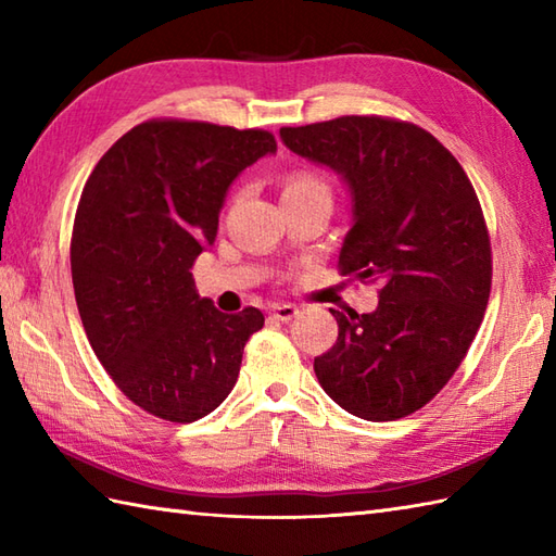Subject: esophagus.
Segmentation results:
<instances>
[{"label":"esophagus","mask_w":556,"mask_h":556,"mask_svg":"<svg viewBox=\"0 0 556 556\" xmlns=\"http://www.w3.org/2000/svg\"><path fill=\"white\" fill-rule=\"evenodd\" d=\"M269 315L275 317V320H281V323H289L291 317L299 315V308L293 303H275L269 308Z\"/></svg>","instance_id":"1"}]
</instances>
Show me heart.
Masks as SVG:
<instances>
[{"label":"heart","instance_id":"obj_1","mask_svg":"<svg viewBox=\"0 0 556 556\" xmlns=\"http://www.w3.org/2000/svg\"><path fill=\"white\" fill-rule=\"evenodd\" d=\"M285 195H327L329 198V186L317 174L301 169V172H293L287 179Z\"/></svg>","mask_w":556,"mask_h":556}]
</instances>
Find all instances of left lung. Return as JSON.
Segmentation results:
<instances>
[{"mask_svg":"<svg viewBox=\"0 0 556 556\" xmlns=\"http://www.w3.org/2000/svg\"><path fill=\"white\" fill-rule=\"evenodd\" d=\"M296 155L344 176L353 227L344 277L380 285L372 313L334 308L337 344L315 358L329 399L363 420L406 418L452 380L492 287V248L473 184L440 140L389 116L279 128Z\"/></svg>","mask_w":556,"mask_h":556,"instance_id":"1","label":"left lung"}]
</instances>
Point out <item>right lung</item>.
Listing matches in <instances>:
<instances>
[{
  "instance_id": "1",
  "label": "right lung",
  "mask_w": 556,
  "mask_h": 556,
  "mask_svg": "<svg viewBox=\"0 0 556 556\" xmlns=\"http://www.w3.org/2000/svg\"><path fill=\"white\" fill-rule=\"evenodd\" d=\"M277 140L263 128L150 119L104 152L83 188L71 277L83 329L136 406L169 422L215 410L265 315L219 313L191 267L217 236L231 181Z\"/></svg>"
}]
</instances>
